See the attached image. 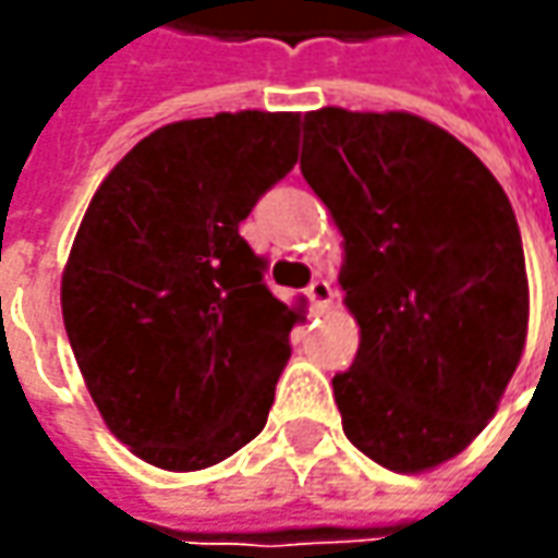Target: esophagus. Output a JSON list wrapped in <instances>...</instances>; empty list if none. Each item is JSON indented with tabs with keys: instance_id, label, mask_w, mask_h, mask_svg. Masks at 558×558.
<instances>
[{
	"instance_id": "1",
	"label": "esophagus",
	"mask_w": 558,
	"mask_h": 558,
	"mask_svg": "<svg viewBox=\"0 0 558 558\" xmlns=\"http://www.w3.org/2000/svg\"><path fill=\"white\" fill-rule=\"evenodd\" d=\"M307 298H311L316 311H329V307H332L335 291L326 279H313L311 286H307Z\"/></svg>"
}]
</instances>
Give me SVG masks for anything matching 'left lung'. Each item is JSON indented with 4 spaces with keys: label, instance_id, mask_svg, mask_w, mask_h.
Returning <instances> with one entry per match:
<instances>
[{
    "label": "left lung",
    "instance_id": "8db88e82",
    "mask_svg": "<svg viewBox=\"0 0 558 558\" xmlns=\"http://www.w3.org/2000/svg\"><path fill=\"white\" fill-rule=\"evenodd\" d=\"M301 173L344 235L338 282L360 326L354 366L332 378L344 435L403 475L453 460L525 351V251L504 185L407 111H311Z\"/></svg>",
    "mask_w": 558,
    "mask_h": 558
}]
</instances>
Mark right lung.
Returning <instances> with one entry per match:
<instances>
[{"instance_id": "right-lung-1", "label": "right lung", "mask_w": 558, "mask_h": 558, "mask_svg": "<svg viewBox=\"0 0 558 558\" xmlns=\"http://www.w3.org/2000/svg\"><path fill=\"white\" fill-rule=\"evenodd\" d=\"M301 114L177 120L123 155L76 229L61 313L111 435L167 472L232 457L267 425L301 319L239 235L298 161Z\"/></svg>"}]
</instances>
